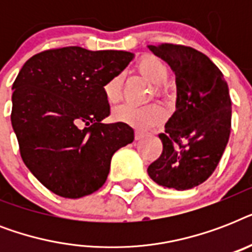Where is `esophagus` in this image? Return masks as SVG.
<instances>
[{
	"label": "esophagus",
	"instance_id": "1",
	"mask_svg": "<svg viewBox=\"0 0 252 252\" xmlns=\"http://www.w3.org/2000/svg\"><path fill=\"white\" fill-rule=\"evenodd\" d=\"M146 134L142 133V132H138V130H136V133H134V140L136 141H140V140H142V138L145 137Z\"/></svg>",
	"mask_w": 252,
	"mask_h": 252
}]
</instances>
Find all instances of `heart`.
<instances>
[{"instance_id":"obj_1","label":"heart","mask_w":252,"mask_h":252,"mask_svg":"<svg viewBox=\"0 0 252 252\" xmlns=\"http://www.w3.org/2000/svg\"><path fill=\"white\" fill-rule=\"evenodd\" d=\"M137 72L140 76L145 78L149 84L154 85V94L162 96L167 93V86L165 82L168 78L167 65L162 60L154 56H144L137 63ZM123 76L112 77L103 86V93L108 103H116L122 98ZM112 119L115 122L123 123L126 126H133L136 129H149L152 126H157L165 119V111L157 104H149L145 107H133L130 104L115 108Z\"/></svg>"}]
</instances>
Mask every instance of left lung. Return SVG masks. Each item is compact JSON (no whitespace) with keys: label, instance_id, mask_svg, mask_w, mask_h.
I'll return each mask as SVG.
<instances>
[{"label":"left lung","instance_id":"8db88e82","mask_svg":"<svg viewBox=\"0 0 252 252\" xmlns=\"http://www.w3.org/2000/svg\"><path fill=\"white\" fill-rule=\"evenodd\" d=\"M175 73L176 110L159 134L163 150L148 174L178 191L204 183L226 148L231 100L223 74L204 53L178 44L149 45Z\"/></svg>","mask_w":252,"mask_h":252}]
</instances>
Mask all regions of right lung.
<instances>
[{"instance_id":"right-lung-1","label":"right lung","mask_w":252,"mask_h":252,"mask_svg":"<svg viewBox=\"0 0 252 252\" xmlns=\"http://www.w3.org/2000/svg\"><path fill=\"white\" fill-rule=\"evenodd\" d=\"M126 51L48 49L26 61L13 84L11 126L21 157L49 191L78 199L98 191L116 150L134 140L110 115L103 86L133 59Z\"/></svg>"}]
</instances>
